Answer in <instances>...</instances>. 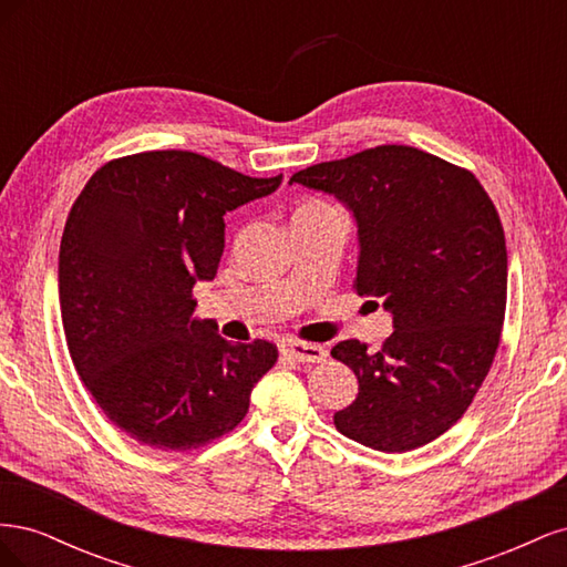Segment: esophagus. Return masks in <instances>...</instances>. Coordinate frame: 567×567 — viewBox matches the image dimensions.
<instances>
[{
  "label": "esophagus",
  "instance_id": "1",
  "mask_svg": "<svg viewBox=\"0 0 567 567\" xmlns=\"http://www.w3.org/2000/svg\"><path fill=\"white\" fill-rule=\"evenodd\" d=\"M279 350L284 357L293 359V362H323L329 357V350L323 346H312V342H298V340H281Z\"/></svg>",
  "mask_w": 567,
  "mask_h": 567
}]
</instances>
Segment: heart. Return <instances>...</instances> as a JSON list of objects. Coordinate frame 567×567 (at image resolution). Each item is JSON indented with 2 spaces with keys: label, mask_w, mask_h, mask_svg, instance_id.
<instances>
[{
  "label": "heart",
  "mask_w": 567,
  "mask_h": 567,
  "mask_svg": "<svg viewBox=\"0 0 567 567\" xmlns=\"http://www.w3.org/2000/svg\"><path fill=\"white\" fill-rule=\"evenodd\" d=\"M310 205H319V203H307V205H302V208H310Z\"/></svg>",
  "instance_id": "1"
}]
</instances>
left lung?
<instances>
[{"label": "left lung", "mask_w": 567, "mask_h": 567, "mask_svg": "<svg viewBox=\"0 0 567 567\" xmlns=\"http://www.w3.org/2000/svg\"><path fill=\"white\" fill-rule=\"evenodd\" d=\"M288 184L336 196L357 221L359 296L383 298V350H331L359 383L338 431L379 452L433 442L463 416L499 348L508 257L494 203L468 169L414 146H375Z\"/></svg>", "instance_id": "8db88e82"}]
</instances>
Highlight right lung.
I'll return each mask as SVG.
<instances>
[{
	"mask_svg": "<svg viewBox=\"0 0 567 567\" xmlns=\"http://www.w3.org/2000/svg\"><path fill=\"white\" fill-rule=\"evenodd\" d=\"M279 184L192 151H146L99 167L73 203L59 252L68 352L142 444L186 452L234 431L277 362L271 342H229L194 319L192 290L215 279L225 215Z\"/></svg>",
	"mask_w": 567,
	"mask_h": 567,
	"instance_id": "1",
	"label": "right lung"
}]
</instances>
